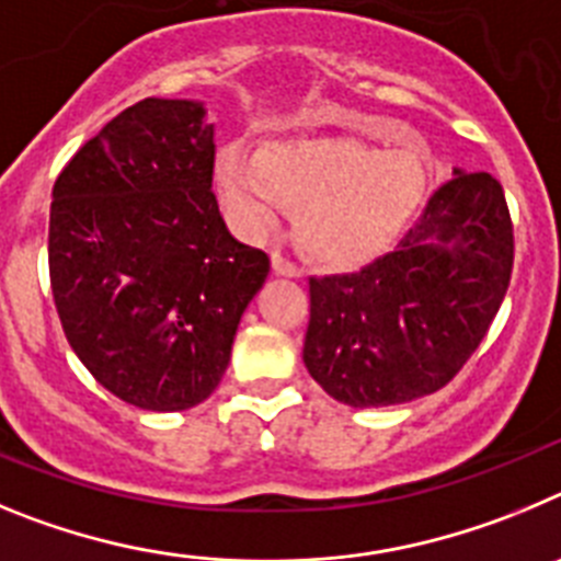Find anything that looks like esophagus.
<instances>
[{
    "label": "esophagus",
    "instance_id": "1",
    "mask_svg": "<svg viewBox=\"0 0 561 561\" xmlns=\"http://www.w3.org/2000/svg\"><path fill=\"white\" fill-rule=\"evenodd\" d=\"M271 265H274V271L279 276H301L299 265H296L293 260H287L285 254H279V251H274V254H271Z\"/></svg>",
    "mask_w": 561,
    "mask_h": 561
}]
</instances>
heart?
<instances>
[{"mask_svg":"<svg viewBox=\"0 0 561 561\" xmlns=\"http://www.w3.org/2000/svg\"><path fill=\"white\" fill-rule=\"evenodd\" d=\"M371 130L382 142L405 134L388 119H375ZM215 173L243 234H268L287 209H299L301 249L327 268H352L382 254L413 218L431 179V153L413 136L386 153L350 136H305L260 156L224 148Z\"/></svg>","mask_w":561,"mask_h":561,"instance_id":"1","label":"heart"}]
</instances>
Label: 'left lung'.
Masks as SVG:
<instances>
[{"instance_id": "left-lung-1", "label": "left lung", "mask_w": 561, "mask_h": 561, "mask_svg": "<svg viewBox=\"0 0 561 561\" xmlns=\"http://www.w3.org/2000/svg\"><path fill=\"white\" fill-rule=\"evenodd\" d=\"M512 265L501 181L456 170L391 254L355 274L312 276L307 371L352 408L438 391L486 337Z\"/></svg>"}]
</instances>
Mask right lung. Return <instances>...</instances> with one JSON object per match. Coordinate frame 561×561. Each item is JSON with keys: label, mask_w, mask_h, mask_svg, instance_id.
I'll use <instances>...</instances> for the list:
<instances>
[{"label": "right lung", "mask_w": 561, "mask_h": 561, "mask_svg": "<svg viewBox=\"0 0 561 561\" xmlns=\"http://www.w3.org/2000/svg\"><path fill=\"white\" fill-rule=\"evenodd\" d=\"M204 105L148 98L60 170L49 285L69 346L94 380L145 411H184L224 377L240 316L268 279L211 193Z\"/></svg>", "instance_id": "right-lung-1"}]
</instances>
